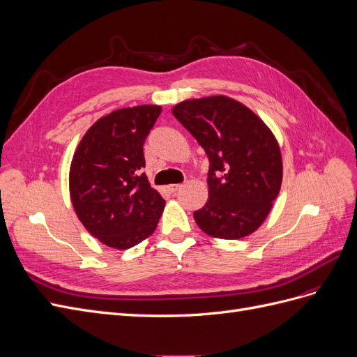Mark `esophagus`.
<instances>
[{
	"label": "esophagus",
	"instance_id": "obj_1",
	"mask_svg": "<svg viewBox=\"0 0 357 357\" xmlns=\"http://www.w3.org/2000/svg\"><path fill=\"white\" fill-rule=\"evenodd\" d=\"M183 188V185H178V183H177V185H168L167 186V189L171 192V193H176L177 190H180Z\"/></svg>",
	"mask_w": 357,
	"mask_h": 357
}]
</instances>
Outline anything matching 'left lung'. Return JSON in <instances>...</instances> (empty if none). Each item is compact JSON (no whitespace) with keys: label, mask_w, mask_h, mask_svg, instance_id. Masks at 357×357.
I'll use <instances>...</instances> for the list:
<instances>
[{"label":"left lung","mask_w":357,"mask_h":357,"mask_svg":"<svg viewBox=\"0 0 357 357\" xmlns=\"http://www.w3.org/2000/svg\"><path fill=\"white\" fill-rule=\"evenodd\" d=\"M172 114L210 159L208 201L193 213L197 225L220 240L253 234L268 218L283 180L282 152L271 129L225 95L181 101Z\"/></svg>","instance_id":"left-lung-1"}]
</instances>
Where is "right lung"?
<instances>
[{"instance_id": "add662e5", "label": "right lung", "mask_w": 357, "mask_h": 357, "mask_svg": "<svg viewBox=\"0 0 357 357\" xmlns=\"http://www.w3.org/2000/svg\"><path fill=\"white\" fill-rule=\"evenodd\" d=\"M160 105H137L98 119L75 149L70 197L83 226L102 244L126 250L149 238L165 207L150 186L143 144Z\"/></svg>"}]
</instances>
